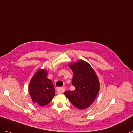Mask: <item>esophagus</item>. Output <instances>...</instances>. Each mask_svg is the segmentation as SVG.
I'll use <instances>...</instances> for the list:
<instances>
[{
  "instance_id": "obj_1",
  "label": "esophagus",
  "mask_w": 133,
  "mask_h": 133,
  "mask_svg": "<svg viewBox=\"0 0 133 133\" xmlns=\"http://www.w3.org/2000/svg\"><path fill=\"white\" fill-rule=\"evenodd\" d=\"M65 88L64 87H57L56 88V91L59 94H61V93H63L64 91H65Z\"/></svg>"
}]
</instances>
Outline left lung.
<instances>
[{"label":"left lung","mask_w":133,"mask_h":133,"mask_svg":"<svg viewBox=\"0 0 133 133\" xmlns=\"http://www.w3.org/2000/svg\"><path fill=\"white\" fill-rule=\"evenodd\" d=\"M74 72L72 84L73 91H67L64 95L71 103L79 109H84L91 105L99 91V81L89 63L83 60L69 65Z\"/></svg>","instance_id":"obj_1"}]
</instances>
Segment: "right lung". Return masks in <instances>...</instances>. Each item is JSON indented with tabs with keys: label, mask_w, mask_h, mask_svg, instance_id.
<instances>
[{
	"label": "right lung",
	"mask_w": 133,
	"mask_h": 133,
	"mask_svg": "<svg viewBox=\"0 0 133 133\" xmlns=\"http://www.w3.org/2000/svg\"><path fill=\"white\" fill-rule=\"evenodd\" d=\"M48 72L40 69L29 83V92L32 101L40 106L46 105L52 101L55 90L52 81L47 78Z\"/></svg>",
	"instance_id": "right-lung-1"
}]
</instances>
